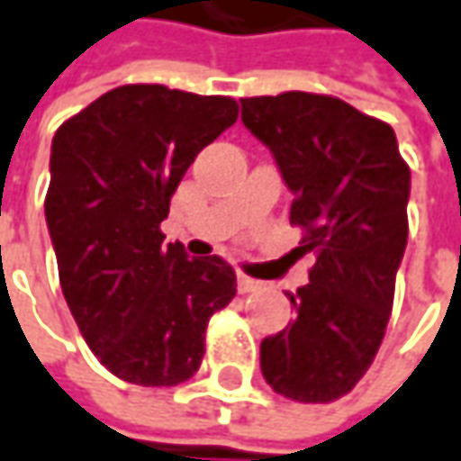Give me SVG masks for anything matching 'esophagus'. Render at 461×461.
I'll return each mask as SVG.
<instances>
[{"mask_svg":"<svg viewBox=\"0 0 461 461\" xmlns=\"http://www.w3.org/2000/svg\"><path fill=\"white\" fill-rule=\"evenodd\" d=\"M260 288V280H255V278H247V276H237V291L240 294H252V291H258Z\"/></svg>","mask_w":461,"mask_h":461,"instance_id":"1","label":"esophagus"}]
</instances>
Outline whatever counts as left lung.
<instances>
[{
	"mask_svg": "<svg viewBox=\"0 0 461 461\" xmlns=\"http://www.w3.org/2000/svg\"><path fill=\"white\" fill-rule=\"evenodd\" d=\"M242 122L273 152L294 194L291 224L313 252L295 316L260 341L267 385L301 403L355 388L385 337L408 242L411 170L393 127L341 99L306 91L240 99Z\"/></svg>",
	"mask_w": 461,
	"mask_h": 461,
	"instance_id": "8db88e82",
	"label": "left lung"
}]
</instances>
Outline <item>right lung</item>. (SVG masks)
I'll return each instance as SVG.
<instances>
[{"label":"right lung","mask_w":461,"mask_h":461,"mask_svg":"<svg viewBox=\"0 0 461 461\" xmlns=\"http://www.w3.org/2000/svg\"><path fill=\"white\" fill-rule=\"evenodd\" d=\"M234 122L230 96L135 84L53 137L45 221L60 288L88 349L127 383L188 380L209 319L237 294L230 262L188 258L160 231L188 166Z\"/></svg>","instance_id":"right-lung-1"}]
</instances>
